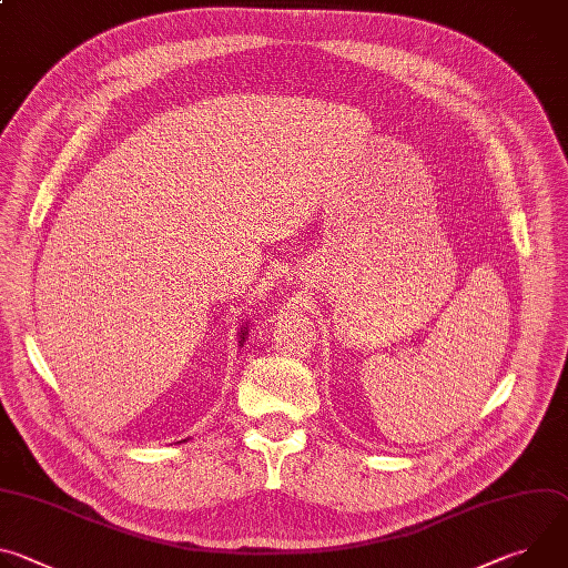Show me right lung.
I'll return each mask as SVG.
<instances>
[{"label": "right lung", "instance_id": "right-lung-1", "mask_svg": "<svg viewBox=\"0 0 568 568\" xmlns=\"http://www.w3.org/2000/svg\"><path fill=\"white\" fill-rule=\"evenodd\" d=\"M245 337H247V328H242V331H240V344L245 342Z\"/></svg>", "mask_w": 568, "mask_h": 568}]
</instances>
